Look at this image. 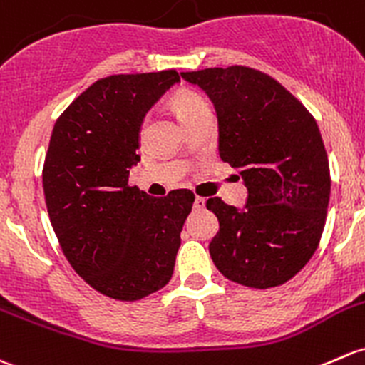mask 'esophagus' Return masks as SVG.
I'll list each match as a JSON object with an SVG mask.
<instances>
[{"label":"esophagus","instance_id":"34e87169","mask_svg":"<svg viewBox=\"0 0 365 365\" xmlns=\"http://www.w3.org/2000/svg\"><path fill=\"white\" fill-rule=\"evenodd\" d=\"M194 208L195 210H205L206 208V199L205 197H195Z\"/></svg>","mask_w":365,"mask_h":365}]
</instances>
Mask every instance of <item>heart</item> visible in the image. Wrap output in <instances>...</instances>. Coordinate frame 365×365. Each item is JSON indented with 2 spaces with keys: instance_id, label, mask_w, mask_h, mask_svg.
<instances>
[{
  "instance_id": "heart-1",
  "label": "heart",
  "mask_w": 365,
  "mask_h": 365,
  "mask_svg": "<svg viewBox=\"0 0 365 365\" xmlns=\"http://www.w3.org/2000/svg\"><path fill=\"white\" fill-rule=\"evenodd\" d=\"M206 106L208 105H206L205 99L190 91H180L171 98V108L175 110V113L178 115V118L182 122L185 118H189L190 115L199 112V110L206 108Z\"/></svg>"
}]
</instances>
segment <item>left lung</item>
Masks as SVG:
<instances>
[{
	"label": "left lung",
	"mask_w": 365,
	"mask_h": 365,
	"mask_svg": "<svg viewBox=\"0 0 365 365\" xmlns=\"http://www.w3.org/2000/svg\"><path fill=\"white\" fill-rule=\"evenodd\" d=\"M212 99L218 150L243 176V208L212 197L218 218L210 243L217 269L231 282L271 289L312 259L327 217L331 173L312 113L282 83L252 68L182 73Z\"/></svg>",
	"instance_id": "left-lung-1"
}]
</instances>
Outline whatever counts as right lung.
I'll list each match as a JSON object with an SVG mask.
<instances>
[{"instance_id":"1","label":"right lung","mask_w":365,"mask_h":365,"mask_svg":"<svg viewBox=\"0 0 365 365\" xmlns=\"http://www.w3.org/2000/svg\"><path fill=\"white\" fill-rule=\"evenodd\" d=\"M175 70L98 80L57 118L43 166L51 224L73 269L94 290L138 301L171 279L194 194L150 197L128 183L141 124Z\"/></svg>"}]
</instances>
